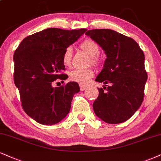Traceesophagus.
I'll list each match as a JSON object with an SVG mask.
<instances>
[{
  "label": "esophagus",
  "instance_id": "34e87169",
  "mask_svg": "<svg viewBox=\"0 0 161 161\" xmlns=\"http://www.w3.org/2000/svg\"><path fill=\"white\" fill-rule=\"evenodd\" d=\"M86 88H87V86H84V85H82V84H80V90H81V91H84V90H86Z\"/></svg>",
  "mask_w": 161,
  "mask_h": 161
}]
</instances>
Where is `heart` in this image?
<instances>
[{"label":"heart","mask_w":161,"mask_h":161,"mask_svg":"<svg viewBox=\"0 0 161 161\" xmlns=\"http://www.w3.org/2000/svg\"><path fill=\"white\" fill-rule=\"evenodd\" d=\"M80 48L89 56L91 57L92 64H98L100 62V59L98 57L100 53V47L96 42L92 39H87L81 43ZM71 56H72V49L70 47H67L63 54V63L65 66H69L71 65ZM94 75V71L92 69H75L69 73V78L75 82L85 85L88 84Z\"/></svg>","instance_id":"heart-1"}]
</instances>
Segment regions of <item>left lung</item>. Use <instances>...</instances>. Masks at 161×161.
Listing matches in <instances>:
<instances>
[{
  "mask_svg": "<svg viewBox=\"0 0 161 161\" xmlns=\"http://www.w3.org/2000/svg\"><path fill=\"white\" fill-rule=\"evenodd\" d=\"M85 34L96 42L107 55L96 81L109 85L108 88H98L99 95L92 104L95 114L109 124L125 122L143 101L148 78L143 51L132 38L112 30H91Z\"/></svg>",
  "mask_w": 161,
  "mask_h": 161,
  "instance_id": "1",
  "label": "left lung"
}]
</instances>
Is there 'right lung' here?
<instances>
[{"label": "right lung", "mask_w": 161, "mask_h": 161, "mask_svg": "<svg viewBox=\"0 0 161 161\" xmlns=\"http://www.w3.org/2000/svg\"><path fill=\"white\" fill-rule=\"evenodd\" d=\"M86 29L66 31L47 28L24 39L14 53V83L21 106L30 117L42 125H54L63 119L80 87L69 82L53 87L57 79L65 80L63 54Z\"/></svg>", "instance_id": "1"}]
</instances>
